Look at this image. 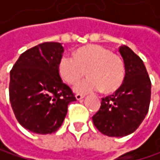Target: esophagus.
<instances>
[{"label":"esophagus","mask_w":160,"mask_h":160,"mask_svg":"<svg viewBox=\"0 0 160 160\" xmlns=\"http://www.w3.org/2000/svg\"><path fill=\"white\" fill-rule=\"evenodd\" d=\"M84 98V95H82V94H77L76 95V99L78 100V101H81V100H82Z\"/></svg>","instance_id":"1"}]
</instances>
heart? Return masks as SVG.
Returning a JSON list of instances; mask_svg holds the SVG:
<instances>
[{"label": "heart", "mask_w": 160, "mask_h": 160, "mask_svg": "<svg viewBox=\"0 0 160 160\" xmlns=\"http://www.w3.org/2000/svg\"><path fill=\"white\" fill-rule=\"evenodd\" d=\"M58 73L64 82L77 83L85 72L89 78L76 85L78 93L100 91L111 93L117 90L125 78L123 59L107 48L89 45L76 51L74 57L64 54L58 62Z\"/></svg>", "instance_id": "b5f03b06"}]
</instances>
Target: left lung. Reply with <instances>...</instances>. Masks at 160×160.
<instances>
[{"label": "left lung", "mask_w": 160, "mask_h": 160, "mask_svg": "<svg viewBox=\"0 0 160 160\" xmlns=\"http://www.w3.org/2000/svg\"><path fill=\"white\" fill-rule=\"evenodd\" d=\"M119 52L125 64L124 82L112 95L102 99L99 111L92 117L98 130L111 137L135 132L151 101V81L142 59L127 46H121Z\"/></svg>", "instance_id": "8db88e82"}]
</instances>
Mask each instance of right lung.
I'll list each match as a JSON object with an SVG mask.
<instances>
[{"label": "right lung", "instance_id": "right-lung-1", "mask_svg": "<svg viewBox=\"0 0 160 160\" xmlns=\"http://www.w3.org/2000/svg\"><path fill=\"white\" fill-rule=\"evenodd\" d=\"M63 52L61 43H42L23 52L10 71L11 108L20 125L32 132H56L68 104L76 101L58 73Z\"/></svg>", "mask_w": 160, "mask_h": 160}]
</instances>
